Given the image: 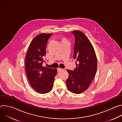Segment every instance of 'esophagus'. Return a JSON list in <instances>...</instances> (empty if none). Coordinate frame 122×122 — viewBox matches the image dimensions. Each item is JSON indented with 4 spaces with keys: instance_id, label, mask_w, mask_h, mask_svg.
Here are the masks:
<instances>
[{
    "instance_id": "obj_1",
    "label": "esophagus",
    "mask_w": 122,
    "mask_h": 122,
    "mask_svg": "<svg viewBox=\"0 0 122 122\" xmlns=\"http://www.w3.org/2000/svg\"><path fill=\"white\" fill-rule=\"evenodd\" d=\"M63 68H60V67H58L57 68V71H58V72H59V71H62L63 70Z\"/></svg>"
}]
</instances>
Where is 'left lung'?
I'll return each mask as SVG.
<instances>
[{
	"mask_svg": "<svg viewBox=\"0 0 122 122\" xmlns=\"http://www.w3.org/2000/svg\"><path fill=\"white\" fill-rule=\"evenodd\" d=\"M75 37L74 58L77 59L74 71L67 69L69 76L66 80L67 88L79 94L88 89L97 70V58L94 47L85 35L79 30L71 32Z\"/></svg>",
	"mask_w": 122,
	"mask_h": 122,
	"instance_id": "8db88e82",
	"label": "left lung"
}]
</instances>
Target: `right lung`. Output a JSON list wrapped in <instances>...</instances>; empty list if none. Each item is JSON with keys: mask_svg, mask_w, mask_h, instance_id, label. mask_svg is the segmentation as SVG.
Instances as JSON below:
<instances>
[{"mask_svg": "<svg viewBox=\"0 0 122 122\" xmlns=\"http://www.w3.org/2000/svg\"><path fill=\"white\" fill-rule=\"evenodd\" d=\"M51 34L41 33L35 37L29 46L25 57V68L28 80L32 88L41 94L51 90L57 72L56 68L42 65L47 43Z\"/></svg>", "mask_w": 122, "mask_h": 122, "instance_id": "obj_1", "label": "right lung"}]
</instances>
